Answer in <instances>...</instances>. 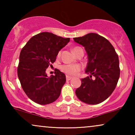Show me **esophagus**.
Returning a JSON list of instances; mask_svg holds the SVG:
<instances>
[{"instance_id": "34e87169", "label": "esophagus", "mask_w": 135, "mask_h": 135, "mask_svg": "<svg viewBox=\"0 0 135 135\" xmlns=\"http://www.w3.org/2000/svg\"><path fill=\"white\" fill-rule=\"evenodd\" d=\"M72 78H73V77H71V76H69V75H66V80H70Z\"/></svg>"}]
</instances>
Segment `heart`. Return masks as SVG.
Listing matches in <instances>:
<instances>
[{
	"instance_id": "obj_1",
	"label": "heart",
	"mask_w": 135,
	"mask_h": 135,
	"mask_svg": "<svg viewBox=\"0 0 135 135\" xmlns=\"http://www.w3.org/2000/svg\"><path fill=\"white\" fill-rule=\"evenodd\" d=\"M79 50H82L80 47H74L73 49L74 53H75L76 51H79ZM61 52L58 53V56H60ZM62 71L65 73L66 74L69 75H74L77 74L81 70V67L78 64H66L62 66Z\"/></svg>"
}]
</instances>
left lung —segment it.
Returning <instances> with one entry per match:
<instances>
[{
	"label": "left lung",
	"instance_id": "left-lung-1",
	"mask_svg": "<svg viewBox=\"0 0 135 135\" xmlns=\"http://www.w3.org/2000/svg\"><path fill=\"white\" fill-rule=\"evenodd\" d=\"M84 47L88 56L82 84L75 90L77 98L88 104H97L109 98L115 90L120 76L118 55L106 38L96 33L74 38Z\"/></svg>",
	"mask_w": 135,
	"mask_h": 135
}]
</instances>
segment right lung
Masks as SVG:
<instances>
[{"label": "right lung", "instance_id": "right-lung-1", "mask_svg": "<svg viewBox=\"0 0 135 135\" xmlns=\"http://www.w3.org/2000/svg\"><path fill=\"white\" fill-rule=\"evenodd\" d=\"M69 40L44 32L31 37L22 49L18 76L24 91L34 102L50 104L60 97L66 80L65 74L56 69L55 75L49 77L46 70L55 61L59 51Z\"/></svg>", "mask_w": 135, "mask_h": 135}]
</instances>
